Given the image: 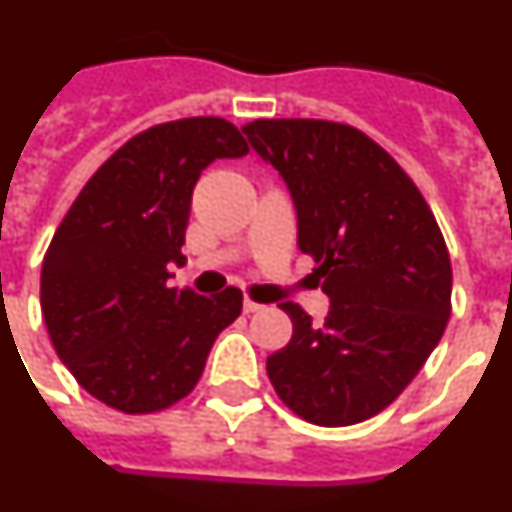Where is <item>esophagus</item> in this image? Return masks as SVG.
I'll return each mask as SVG.
<instances>
[{
    "instance_id": "obj_1",
    "label": "esophagus",
    "mask_w": 512,
    "mask_h": 512,
    "mask_svg": "<svg viewBox=\"0 0 512 512\" xmlns=\"http://www.w3.org/2000/svg\"><path fill=\"white\" fill-rule=\"evenodd\" d=\"M260 309H263V304H257V302H252V299H244V315H255V312H260Z\"/></svg>"
}]
</instances>
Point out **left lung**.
<instances>
[{"label":"left lung","mask_w":512,"mask_h":512,"mask_svg":"<svg viewBox=\"0 0 512 512\" xmlns=\"http://www.w3.org/2000/svg\"><path fill=\"white\" fill-rule=\"evenodd\" d=\"M242 130L289 184L299 249L330 296L320 328L281 304L294 336L268 356L270 382L304 422H364L406 390L445 333L453 268L440 226L398 161L351 124L255 119Z\"/></svg>","instance_id":"1"}]
</instances>
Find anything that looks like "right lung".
<instances>
[{
    "label": "right lung",
    "instance_id": "1",
    "mask_svg": "<svg viewBox=\"0 0 512 512\" xmlns=\"http://www.w3.org/2000/svg\"><path fill=\"white\" fill-rule=\"evenodd\" d=\"M247 140L221 117L163 122L130 137L90 176L41 268V312L57 356L93 398L156 414L195 390L218 333L242 315V291L169 289L182 265L192 190Z\"/></svg>",
    "mask_w": 512,
    "mask_h": 512
}]
</instances>
